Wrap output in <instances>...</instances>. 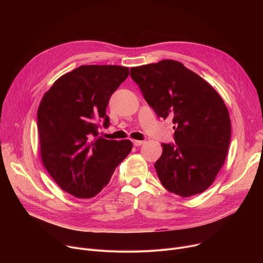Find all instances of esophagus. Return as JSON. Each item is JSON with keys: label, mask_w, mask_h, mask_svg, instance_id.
Returning a JSON list of instances; mask_svg holds the SVG:
<instances>
[{"label": "esophagus", "mask_w": 263, "mask_h": 263, "mask_svg": "<svg viewBox=\"0 0 263 263\" xmlns=\"http://www.w3.org/2000/svg\"><path fill=\"white\" fill-rule=\"evenodd\" d=\"M143 140H133V144L135 145V146H139V145H141V144H143Z\"/></svg>", "instance_id": "34e87169"}]
</instances>
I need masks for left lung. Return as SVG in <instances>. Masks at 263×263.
<instances>
[{"mask_svg": "<svg viewBox=\"0 0 263 263\" xmlns=\"http://www.w3.org/2000/svg\"><path fill=\"white\" fill-rule=\"evenodd\" d=\"M130 70L146 103L175 125L176 144L162 143L155 163L161 184L182 198L205 192L228 155L231 121L226 104L207 81L179 61L164 59Z\"/></svg>", "mask_w": 263, "mask_h": 263, "instance_id": "left-lung-1", "label": "left lung"}]
</instances>
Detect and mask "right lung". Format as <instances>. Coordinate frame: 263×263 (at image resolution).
I'll return each instance as SVG.
<instances>
[{"label":"right lung","instance_id":"right-lung-1","mask_svg":"<svg viewBox=\"0 0 263 263\" xmlns=\"http://www.w3.org/2000/svg\"><path fill=\"white\" fill-rule=\"evenodd\" d=\"M120 65H81L58 78L37 110L44 166L67 194L89 199L109 183L129 155V139L98 136V122L109 126L106 108L111 95L127 79Z\"/></svg>","mask_w":263,"mask_h":263}]
</instances>
